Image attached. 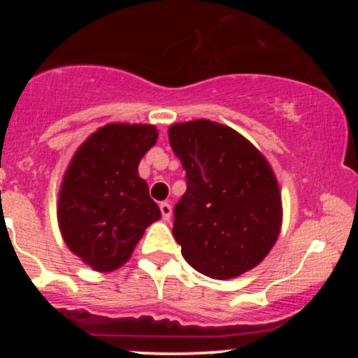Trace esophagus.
I'll return each mask as SVG.
<instances>
[{"instance_id": "1", "label": "esophagus", "mask_w": 358, "mask_h": 358, "mask_svg": "<svg viewBox=\"0 0 358 358\" xmlns=\"http://www.w3.org/2000/svg\"><path fill=\"white\" fill-rule=\"evenodd\" d=\"M159 210H162V215H163V220H170L171 219V213H173V208H171L170 203L163 202L159 203Z\"/></svg>"}]
</instances>
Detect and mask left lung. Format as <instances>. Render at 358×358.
Wrapping results in <instances>:
<instances>
[{
	"label": "left lung",
	"mask_w": 358,
	"mask_h": 358,
	"mask_svg": "<svg viewBox=\"0 0 358 358\" xmlns=\"http://www.w3.org/2000/svg\"><path fill=\"white\" fill-rule=\"evenodd\" d=\"M168 138L187 171L173 224L185 261L212 279L256 268L282 224L281 192L268 159L232 127L208 119L171 124Z\"/></svg>",
	"instance_id": "obj_1"
}]
</instances>
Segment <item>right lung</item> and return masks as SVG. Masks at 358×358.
Instances as JSON below:
<instances>
[{"label": "right lung", "instance_id": "right-lung-1", "mask_svg": "<svg viewBox=\"0 0 358 358\" xmlns=\"http://www.w3.org/2000/svg\"><path fill=\"white\" fill-rule=\"evenodd\" d=\"M156 139L153 124L110 122L82 143L65 170L57 220L67 248L94 271L121 268L162 217L138 173Z\"/></svg>", "mask_w": 358, "mask_h": 358}]
</instances>
